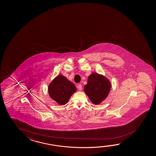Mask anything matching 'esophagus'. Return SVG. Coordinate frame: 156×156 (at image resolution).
Returning a JSON list of instances; mask_svg holds the SVG:
<instances>
[{"label": "esophagus", "instance_id": "obj_1", "mask_svg": "<svg viewBox=\"0 0 156 156\" xmlns=\"http://www.w3.org/2000/svg\"><path fill=\"white\" fill-rule=\"evenodd\" d=\"M77 87L79 90H81L82 89V86L81 84H78L77 85Z\"/></svg>", "mask_w": 156, "mask_h": 156}]
</instances>
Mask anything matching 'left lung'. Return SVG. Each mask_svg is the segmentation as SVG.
<instances>
[{"label": "left lung", "instance_id": "left-lung-1", "mask_svg": "<svg viewBox=\"0 0 156 156\" xmlns=\"http://www.w3.org/2000/svg\"><path fill=\"white\" fill-rule=\"evenodd\" d=\"M110 80L102 74L94 72L90 75L84 91L94 105H100L105 101L110 92Z\"/></svg>", "mask_w": 156, "mask_h": 156}]
</instances>
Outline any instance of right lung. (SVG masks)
<instances>
[{
  "label": "right lung",
  "instance_id": "add662e5",
  "mask_svg": "<svg viewBox=\"0 0 156 156\" xmlns=\"http://www.w3.org/2000/svg\"><path fill=\"white\" fill-rule=\"evenodd\" d=\"M76 91L74 84L62 74L53 79L48 87L49 97L60 105H66Z\"/></svg>",
  "mask_w": 156,
  "mask_h": 156
}]
</instances>
